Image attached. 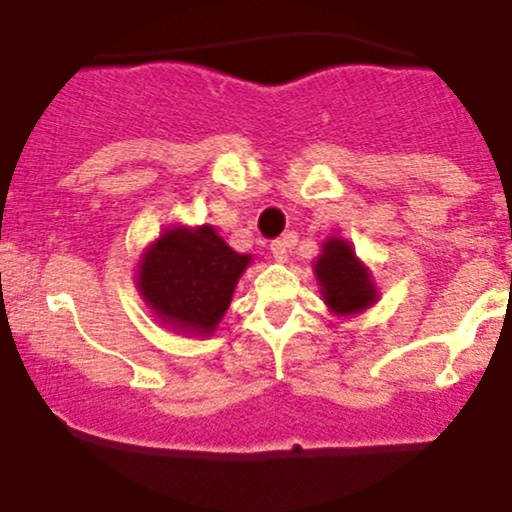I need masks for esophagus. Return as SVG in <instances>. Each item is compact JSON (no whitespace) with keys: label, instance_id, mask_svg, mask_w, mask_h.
<instances>
[{"label":"esophagus","instance_id":"obj_1","mask_svg":"<svg viewBox=\"0 0 512 512\" xmlns=\"http://www.w3.org/2000/svg\"><path fill=\"white\" fill-rule=\"evenodd\" d=\"M269 250H272L276 262H286V257H289V243H286L284 238L274 240V243L269 245Z\"/></svg>","mask_w":512,"mask_h":512}]
</instances>
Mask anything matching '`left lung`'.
I'll list each match as a JSON object with an SVG mask.
<instances>
[{
	"label": "left lung",
	"mask_w": 512,
	"mask_h": 512,
	"mask_svg": "<svg viewBox=\"0 0 512 512\" xmlns=\"http://www.w3.org/2000/svg\"><path fill=\"white\" fill-rule=\"evenodd\" d=\"M315 272L325 303L334 313H358L375 301V289L370 284L366 267L356 260L354 250L344 240L332 238L330 243H325V250L317 257Z\"/></svg>",
	"instance_id": "obj_1"
}]
</instances>
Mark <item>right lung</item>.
I'll list each match as a JSON object with an SVG mask.
<instances>
[{
	"instance_id": "1",
	"label": "right lung",
	"mask_w": 512,
	"mask_h": 512,
	"mask_svg": "<svg viewBox=\"0 0 512 512\" xmlns=\"http://www.w3.org/2000/svg\"><path fill=\"white\" fill-rule=\"evenodd\" d=\"M250 255L228 248L211 226L173 228L151 245L139 264V291L161 320L207 334L231 305Z\"/></svg>"
}]
</instances>
